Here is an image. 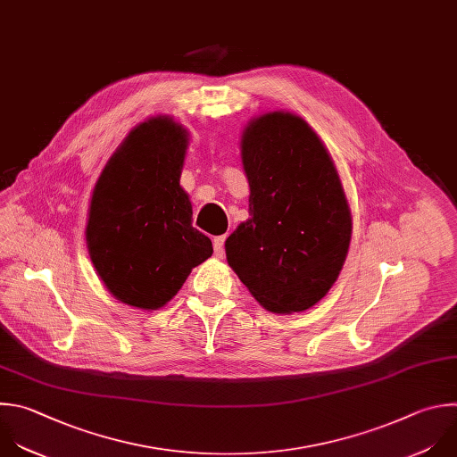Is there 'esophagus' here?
Segmentation results:
<instances>
[{
    "label": "esophagus",
    "mask_w": 457,
    "mask_h": 457,
    "mask_svg": "<svg viewBox=\"0 0 457 457\" xmlns=\"http://www.w3.org/2000/svg\"><path fill=\"white\" fill-rule=\"evenodd\" d=\"M224 242H226V235H220V237L213 238V249H215L217 256L224 254Z\"/></svg>",
    "instance_id": "34e87169"
}]
</instances>
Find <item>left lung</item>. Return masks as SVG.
Masks as SVG:
<instances>
[{
  "instance_id": "left-lung-1",
  "label": "left lung",
  "mask_w": 457,
  "mask_h": 457,
  "mask_svg": "<svg viewBox=\"0 0 457 457\" xmlns=\"http://www.w3.org/2000/svg\"><path fill=\"white\" fill-rule=\"evenodd\" d=\"M249 219L226 240L228 263L270 312L307 311L337 279L352 213L318 134L290 112L254 118L242 136Z\"/></svg>"
}]
</instances>
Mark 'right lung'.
I'll use <instances>...</instances> for the list:
<instances>
[{"instance_id": "right-lung-1", "label": "right lung", "mask_w": 457, "mask_h": 457, "mask_svg": "<svg viewBox=\"0 0 457 457\" xmlns=\"http://www.w3.org/2000/svg\"><path fill=\"white\" fill-rule=\"evenodd\" d=\"M187 145V130L170 118L139 123L95 187L89 256L109 292L130 307H163L213 253L212 240L192 226L179 185Z\"/></svg>"}]
</instances>
